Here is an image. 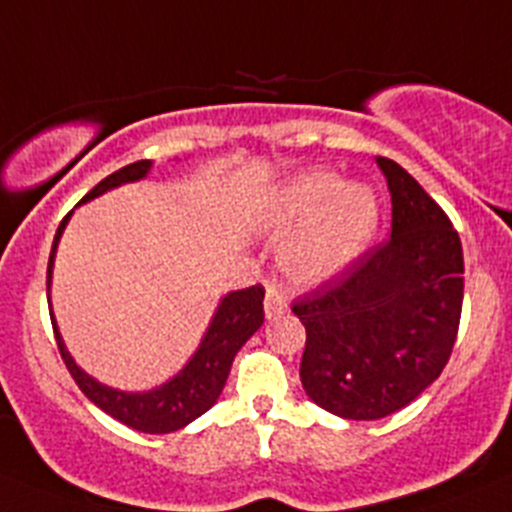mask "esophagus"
<instances>
[{"label":"esophagus","instance_id":"1","mask_svg":"<svg viewBox=\"0 0 512 512\" xmlns=\"http://www.w3.org/2000/svg\"><path fill=\"white\" fill-rule=\"evenodd\" d=\"M287 310L285 300H282V295L277 292L275 285H267V292H265V315L267 317H277L282 315V312Z\"/></svg>","mask_w":512,"mask_h":512}]
</instances>
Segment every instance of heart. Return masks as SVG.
I'll return each instance as SVG.
<instances>
[{
    "instance_id": "obj_1",
    "label": "heart",
    "mask_w": 512,
    "mask_h": 512,
    "mask_svg": "<svg viewBox=\"0 0 512 512\" xmlns=\"http://www.w3.org/2000/svg\"><path fill=\"white\" fill-rule=\"evenodd\" d=\"M377 217L380 205L370 187L340 182L327 170L295 177L267 207V220L277 230L308 220L282 250V272L302 287L340 275L370 242Z\"/></svg>"
}]
</instances>
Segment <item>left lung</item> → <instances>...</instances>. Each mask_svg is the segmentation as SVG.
<instances>
[{"mask_svg": "<svg viewBox=\"0 0 512 512\" xmlns=\"http://www.w3.org/2000/svg\"><path fill=\"white\" fill-rule=\"evenodd\" d=\"M393 197V235L292 305L307 340V398L345 420H380L443 372L463 310V245L413 175L377 157Z\"/></svg>", "mask_w": 512, "mask_h": 512, "instance_id": "1", "label": "left lung"}]
</instances>
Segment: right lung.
Returning a JSON list of instances; mask_svg holds the SVG:
<instances>
[{
	"mask_svg": "<svg viewBox=\"0 0 512 512\" xmlns=\"http://www.w3.org/2000/svg\"><path fill=\"white\" fill-rule=\"evenodd\" d=\"M150 170L152 160L132 162V165L122 167V170L104 177L94 190H89L87 195L82 197V202L94 200V197L104 195V192L114 190V187L119 185H127V182L145 180V177L150 175ZM82 202H79V205H82ZM72 212L64 217L62 225L57 227V235H54L47 267V295L49 287H52V267L54 255H57L59 237H62ZM262 300H265L262 285L227 292L220 300V305H217L215 315H212L210 327H207L205 335H202L200 347H197L195 355L187 360V365L182 367L177 375H172L170 380L162 382L160 388L145 390V393L114 390L109 388V385H102L99 380H94L92 375H87V372L74 362V357L69 355L67 345H64L62 335H59L57 330V320H54L52 310H49V315H52L54 337H57V347L59 352H62V360L64 365H67L69 375H72L74 382L79 385V390H82L97 408H102L104 413L112 415L114 420L124 423L127 428L140 430V433L160 435L175 433V430L185 428V425H190L192 420L200 418L202 413H207V410L217 403L222 388H225L227 375H230V367L237 350H240V347L260 330L262 322H265Z\"/></svg>",
	"mask_w": 512,
	"mask_h": 512,
	"instance_id": "add662e5",
	"label": "right lung"
}]
</instances>
